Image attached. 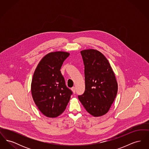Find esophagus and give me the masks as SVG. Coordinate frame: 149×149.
<instances>
[{
  "label": "esophagus",
  "instance_id": "34e87169",
  "mask_svg": "<svg viewBox=\"0 0 149 149\" xmlns=\"http://www.w3.org/2000/svg\"><path fill=\"white\" fill-rule=\"evenodd\" d=\"M71 90H72V92L74 93V94L75 93V91H76V88H75V87H72V88H71Z\"/></svg>",
  "mask_w": 149,
  "mask_h": 149
}]
</instances>
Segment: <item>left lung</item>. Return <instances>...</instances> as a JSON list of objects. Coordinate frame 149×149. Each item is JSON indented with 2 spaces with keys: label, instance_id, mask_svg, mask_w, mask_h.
<instances>
[{
  "label": "left lung",
  "instance_id": "8db88e82",
  "mask_svg": "<svg viewBox=\"0 0 149 149\" xmlns=\"http://www.w3.org/2000/svg\"><path fill=\"white\" fill-rule=\"evenodd\" d=\"M84 65L85 89L78 98L94 117L106 114L117 95L118 84L106 57L100 52L88 49L80 52Z\"/></svg>",
  "mask_w": 149,
  "mask_h": 149
}]
</instances>
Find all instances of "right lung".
Returning <instances> with one entry per match:
<instances>
[{"instance_id": "obj_1", "label": "right lung", "mask_w": 149, "mask_h": 149, "mask_svg": "<svg viewBox=\"0 0 149 149\" xmlns=\"http://www.w3.org/2000/svg\"><path fill=\"white\" fill-rule=\"evenodd\" d=\"M70 54L64 51L49 53L38 64L31 83V93L41 112L50 118L62 113L72 92L66 87L60 69Z\"/></svg>"}]
</instances>
